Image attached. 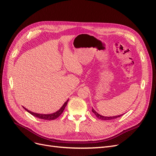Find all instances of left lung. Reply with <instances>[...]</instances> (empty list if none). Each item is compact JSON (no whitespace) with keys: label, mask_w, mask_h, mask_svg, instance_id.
I'll return each mask as SVG.
<instances>
[{"label":"left lung","mask_w":156,"mask_h":156,"mask_svg":"<svg viewBox=\"0 0 156 156\" xmlns=\"http://www.w3.org/2000/svg\"><path fill=\"white\" fill-rule=\"evenodd\" d=\"M92 112L95 115V116L98 118V119H101L102 120H113V119H116V118L120 117L121 116H122L123 115H118V116H104L102 115H101L100 114H98L97 112H96L95 111V109L92 108Z\"/></svg>","instance_id":"8db88e82"}]
</instances>
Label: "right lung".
Returning a JSON list of instances; mask_svg holds the SVG:
<instances>
[{"instance_id":"1","label":"right lung","mask_w":156,"mask_h":156,"mask_svg":"<svg viewBox=\"0 0 156 156\" xmlns=\"http://www.w3.org/2000/svg\"><path fill=\"white\" fill-rule=\"evenodd\" d=\"M68 100H67V101L64 103V104L62 105V107L58 110L56 112H55V113H52V114H40V113H34V112H32L30 111H29L27 109L25 108L24 107H23L25 109H26L28 113H29L30 115H33L35 117H37L38 118H40V119H43V120H55L57 118H58L61 114L62 113H63L66 105L68 103Z\"/></svg>"}]
</instances>
